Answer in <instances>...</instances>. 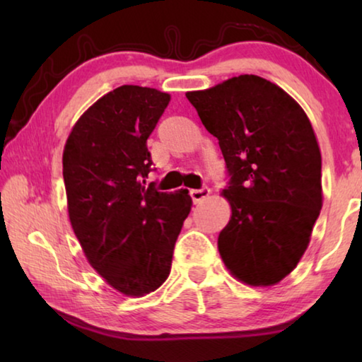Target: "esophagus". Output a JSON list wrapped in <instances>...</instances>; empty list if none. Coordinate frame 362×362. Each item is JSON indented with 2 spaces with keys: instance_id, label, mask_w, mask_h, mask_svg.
I'll list each match as a JSON object with an SVG mask.
<instances>
[{
  "instance_id": "1",
  "label": "esophagus",
  "mask_w": 362,
  "mask_h": 362,
  "mask_svg": "<svg viewBox=\"0 0 362 362\" xmlns=\"http://www.w3.org/2000/svg\"><path fill=\"white\" fill-rule=\"evenodd\" d=\"M189 194H192V198H193L194 203H201V201H203L204 198H207V196L211 194V188L203 187V188H198V189H192V192H189Z\"/></svg>"
}]
</instances>
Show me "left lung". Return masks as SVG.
<instances>
[{
  "label": "left lung",
  "instance_id": "1",
  "mask_svg": "<svg viewBox=\"0 0 362 362\" xmlns=\"http://www.w3.org/2000/svg\"><path fill=\"white\" fill-rule=\"evenodd\" d=\"M226 164L231 218L218 235L226 268L272 286L302 259L320 217L321 151L298 103L276 84L241 75L187 93Z\"/></svg>",
  "mask_w": 362,
  "mask_h": 362
}]
</instances>
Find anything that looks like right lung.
I'll return each mask as SVG.
<instances>
[{
    "label": "right lung",
    "mask_w": 362,
    "mask_h": 362,
    "mask_svg": "<svg viewBox=\"0 0 362 362\" xmlns=\"http://www.w3.org/2000/svg\"><path fill=\"white\" fill-rule=\"evenodd\" d=\"M170 95L124 84L97 100L73 127L64 182L73 231L93 268L124 296H145L168 279L188 189L163 193L146 140Z\"/></svg>",
    "instance_id": "right-lung-1"
}]
</instances>
